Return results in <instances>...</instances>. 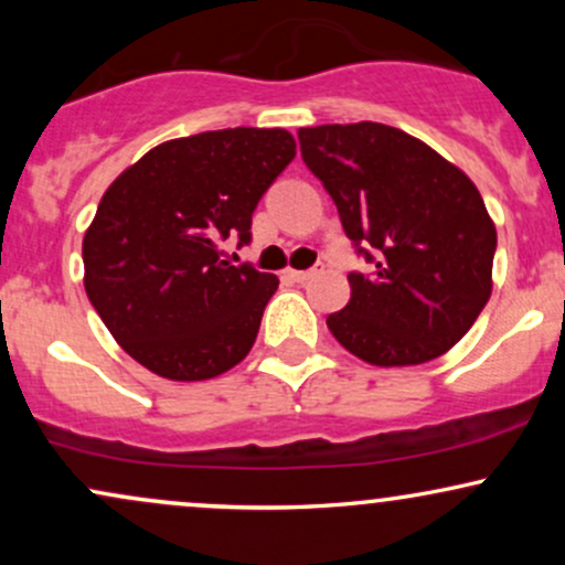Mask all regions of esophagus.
<instances>
[{
	"instance_id": "esophagus-1",
	"label": "esophagus",
	"mask_w": 565,
	"mask_h": 565,
	"mask_svg": "<svg viewBox=\"0 0 565 565\" xmlns=\"http://www.w3.org/2000/svg\"><path fill=\"white\" fill-rule=\"evenodd\" d=\"M319 274H321V268H310V270H287V276L291 278V281H297V284L310 281V278L319 276Z\"/></svg>"
}]
</instances>
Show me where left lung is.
Here are the masks:
<instances>
[{
	"label": "left lung",
	"mask_w": 565,
	"mask_h": 565,
	"mask_svg": "<svg viewBox=\"0 0 565 565\" xmlns=\"http://www.w3.org/2000/svg\"><path fill=\"white\" fill-rule=\"evenodd\" d=\"M302 161L372 265L348 276L350 302L327 319L374 366H414L457 345L491 297L497 228L462 170L401 129L302 127Z\"/></svg>",
	"instance_id": "obj_1"
}]
</instances>
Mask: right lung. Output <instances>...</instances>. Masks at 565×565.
I'll return each mask as SVG.
<instances>
[{"mask_svg":"<svg viewBox=\"0 0 565 565\" xmlns=\"http://www.w3.org/2000/svg\"><path fill=\"white\" fill-rule=\"evenodd\" d=\"M295 148L287 129H215L161 142L108 185L84 233V289L138 364L196 382L249 353L278 278L223 260L220 244H249Z\"/></svg>","mask_w":565,"mask_h":565,"instance_id":"add662e5","label":"right lung"}]
</instances>
